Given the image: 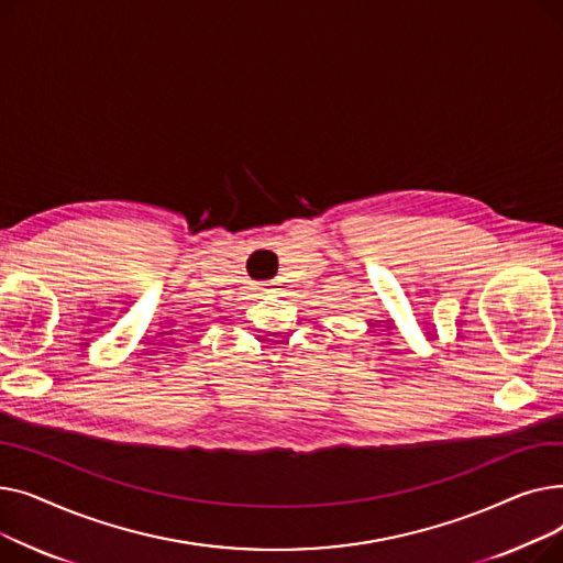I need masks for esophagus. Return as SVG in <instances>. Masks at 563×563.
Here are the masks:
<instances>
[{
	"mask_svg": "<svg viewBox=\"0 0 563 563\" xmlns=\"http://www.w3.org/2000/svg\"><path fill=\"white\" fill-rule=\"evenodd\" d=\"M264 291H272V289H264Z\"/></svg>",
	"mask_w": 563,
	"mask_h": 563,
	"instance_id": "1",
	"label": "esophagus"
}]
</instances>
